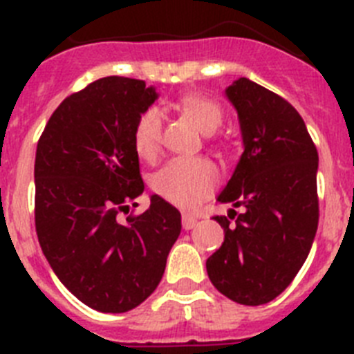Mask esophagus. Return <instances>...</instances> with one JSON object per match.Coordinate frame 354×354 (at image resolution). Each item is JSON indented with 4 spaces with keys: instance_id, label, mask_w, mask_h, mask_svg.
Listing matches in <instances>:
<instances>
[{
    "instance_id": "1",
    "label": "esophagus",
    "mask_w": 354,
    "mask_h": 354,
    "mask_svg": "<svg viewBox=\"0 0 354 354\" xmlns=\"http://www.w3.org/2000/svg\"><path fill=\"white\" fill-rule=\"evenodd\" d=\"M196 225V218L195 216H189V214H184L183 216V227L186 228V230H189V228H193Z\"/></svg>"
}]
</instances>
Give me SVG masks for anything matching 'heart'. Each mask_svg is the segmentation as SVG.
<instances>
[{
    "mask_svg": "<svg viewBox=\"0 0 354 354\" xmlns=\"http://www.w3.org/2000/svg\"><path fill=\"white\" fill-rule=\"evenodd\" d=\"M179 106L195 120L204 133H212L223 122V109L218 102L204 95L187 93L180 97ZM162 117L159 109L149 108L140 113L133 129L136 154L154 159L161 149ZM220 175L214 162L205 158H174L152 177V187L170 204L183 209H195L218 186Z\"/></svg>",
    "mask_w": 354,
    "mask_h": 354,
    "instance_id": "heart-1",
    "label": "heart"
}]
</instances>
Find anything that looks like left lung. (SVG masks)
Listing matches in <instances>:
<instances>
[{"mask_svg": "<svg viewBox=\"0 0 354 354\" xmlns=\"http://www.w3.org/2000/svg\"><path fill=\"white\" fill-rule=\"evenodd\" d=\"M225 93L239 117L245 152L218 200L243 212L214 216L225 239L205 268L223 296L257 306L282 294L308 257L319 223V156L301 115L283 97L246 77Z\"/></svg>", "mask_w": 354, "mask_h": 354, "instance_id": "8db88e82", "label": "left lung"}]
</instances>
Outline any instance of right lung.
<instances>
[{"mask_svg": "<svg viewBox=\"0 0 354 354\" xmlns=\"http://www.w3.org/2000/svg\"><path fill=\"white\" fill-rule=\"evenodd\" d=\"M158 99L145 81L108 76L64 99L35 156V228L60 282L90 308L133 310L161 282L180 212L161 196L120 220L145 189L133 129Z\"/></svg>", "mask_w": 354, "mask_h": 354, "instance_id": "right-lung-1", "label": "right lung"}]
</instances>
